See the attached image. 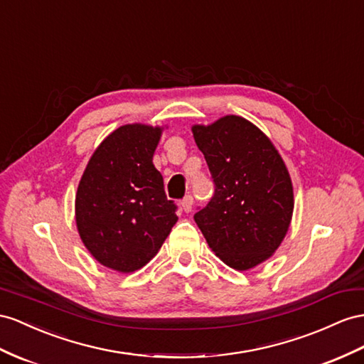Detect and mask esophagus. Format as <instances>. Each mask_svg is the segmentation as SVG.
<instances>
[{
	"label": "esophagus",
	"instance_id": "34e87169",
	"mask_svg": "<svg viewBox=\"0 0 364 364\" xmlns=\"http://www.w3.org/2000/svg\"><path fill=\"white\" fill-rule=\"evenodd\" d=\"M192 206H193V197H192V195H186V197L183 198V201H181V208L186 212H191Z\"/></svg>",
	"mask_w": 364,
	"mask_h": 364
}]
</instances>
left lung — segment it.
Instances as JSON below:
<instances>
[{"instance_id":"8db88e82","label":"left lung","mask_w":364,"mask_h":364,"mask_svg":"<svg viewBox=\"0 0 364 364\" xmlns=\"http://www.w3.org/2000/svg\"><path fill=\"white\" fill-rule=\"evenodd\" d=\"M192 132L215 186L193 220L217 257L247 271L275 252L291 225V176L271 139L245 118L228 115Z\"/></svg>"}]
</instances>
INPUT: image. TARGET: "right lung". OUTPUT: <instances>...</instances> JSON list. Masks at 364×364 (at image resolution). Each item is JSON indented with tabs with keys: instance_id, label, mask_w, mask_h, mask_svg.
I'll return each mask as SVG.
<instances>
[{
	"instance_id": "obj_1",
	"label": "right lung",
	"mask_w": 364,
	"mask_h": 364,
	"mask_svg": "<svg viewBox=\"0 0 364 364\" xmlns=\"http://www.w3.org/2000/svg\"><path fill=\"white\" fill-rule=\"evenodd\" d=\"M160 127L126 124L102 141L75 198L82 243L102 266L134 272L151 262L178 220L152 163Z\"/></svg>"
}]
</instances>
